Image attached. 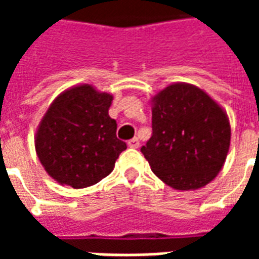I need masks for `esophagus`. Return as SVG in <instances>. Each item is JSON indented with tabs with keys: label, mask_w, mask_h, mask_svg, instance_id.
<instances>
[{
	"label": "esophagus",
	"mask_w": 259,
	"mask_h": 259,
	"mask_svg": "<svg viewBox=\"0 0 259 259\" xmlns=\"http://www.w3.org/2000/svg\"><path fill=\"white\" fill-rule=\"evenodd\" d=\"M127 146H129L130 148H139V146H140V141H139V139H137V137H133L132 140H129Z\"/></svg>",
	"instance_id": "1"
}]
</instances>
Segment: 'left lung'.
I'll list each match as a JSON object with an SVG mask.
<instances>
[{
    "mask_svg": "<svg viewBox=\"0 0 259 259\" xmlns=\"http://www.w3.org/2000/svg\"><path fill=\"white\" fill-rule=\"evenodd\" d=\"M152 136L141 152L151 170L176 190L201 189L228 157L230 123L215 100L197 85L174 83L151 98Z\"/></svg>",
    "mask_w": 259,
    "mask_h": 259,
    "instance_id": "8db88e82",
    "label": "left lung"
}]
</instances>
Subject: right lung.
Returning <instances> with one entry per match:
<instances>
[{"label":"right lung","instance_id":"1","mask_svg":"<svg viewBox=\"0 0 259 259\" xmlns=\"http://www.w3.org/2000/svg\"><path fill=\"white\" fill-rule=\"evenodd\" d=\"M113 97L91 84L62 91L38 124L37 157L54 180L84 189L111 174L126 143L116 137V120L108 115Z\"/></svg>","mask_w":259,"mask_h":259}]
</instances>
